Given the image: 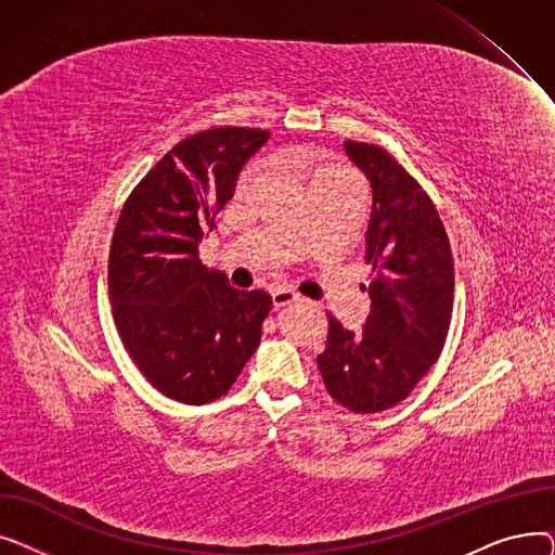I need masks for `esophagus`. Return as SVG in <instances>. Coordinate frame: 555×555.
Returning a JSON list of instances; mask_svg holds the SVG:
<instances>
[{"instance_id": "esophagus-1", "label": "esophagus", "mask_w": 555, "mask_h": 555, "mask_svg": "<svg viewBox=\"0 0 555 555\" xmlns=\"http://www.w3.org/2000/svg\"><path fill=\"white\" fill-rule=\"evenodd\" d=\"M297 301H301V299H299L297 293H293V289H287V287H274L272 289L274 308H285V306H293Z\"/></svg>"}]
</instances>
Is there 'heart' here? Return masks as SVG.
Masks as SVG:
<instances>
[{"label": "heart", "instance_id": "1", "mask_svg": "<svg viewBox=\"0 0 555 555\" xmlns=\"http://www.w3.org/2000/svg\"><path fill=\"white\" fill-rule=\"evenodd\" d=\"M337 170H339V168H337V166H331V164H317V166H312L310 172H308V182H314V180H319V178H326V175L337 172Z\"/></svg>", "mask_w": 555, "mask_h": 555}]
</instances>
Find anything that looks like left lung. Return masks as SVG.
Here are the masks:
<instances>
[{
    "mask_svg": "<svg viewBox=\"0 0 555 555\" xmlns=\"http://www.w3.org/2000/svg\"><path fill=\"white\" fill-rule=\"evenodd\" d=\"M373 193L366 229L371 312L360 335L328 314L317 356L335 402L356 414L398 404L439 360L450 331L454 266L446 227L423 186L385 149L344 141Z\"/></svg>",
    "mask_w": 555,
    "mask_h": 555,
    "instance_id": "left-lung-1",
    "label": "left lung"
}]
</instances>
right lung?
I'll return each instance as SVG.
<instances>
[{"label":"right lung","instance_id":"add662e5","mask_svg":"<svg viewBox=\"0 0 555 555\" xmlns=\"http://www.w3.org/2000/svg\"><path fill=\"white\" fill-rule=\"evenodd\" d=\"M268 139L258 128L182 139L134 186L116 222L107 262L114 324L145 380L172 400L224 396L260 341L272 297L231 287L202 266L197 247Z\"/></svg>","mask_w":555,"mask_h":555}]
</instances>
